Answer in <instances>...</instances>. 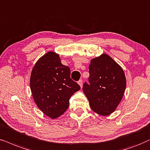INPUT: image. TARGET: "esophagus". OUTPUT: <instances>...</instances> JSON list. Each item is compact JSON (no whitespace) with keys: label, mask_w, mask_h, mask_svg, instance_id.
<instances>
[{"label":"esophagus","mask_w":150,"mask_h":150,"mask_svg":"<svg viewBox=\"0 0 150 150\" xmlns=\"http://www.w3.org/2000/svg\"><path fill=\"white\" fill-rule=\"evenodd\" d=\"M78 84H79V86H80L81 87L82 86V84H83V81H82V79H79V80L78 81Z\"/></svg>","instance_id":"34e87169"}]
</instances>
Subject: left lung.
Instances as JSON below:
<instances>
[{
    "label": "left lung",
    "mask_w": 150,
    "mask_h": 150,
    "mask_svg": "<svg viewBox=\"0 0 150 150\" xmlns=\"http://www.w3.org/2000/svg\"><path fill=\"white\" fill-rule=\"evenodd\" d=\"M88 83L83 91L93 111L107 115L120 104L126 87V78L122 68L106 54L93 59L89 65Z\"/></svg>",
    "instance_id": "8db88e82"
}]
</instances>
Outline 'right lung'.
I'll return each instance as SVG.
<instances>
[{
	"label": "right lung",
	"mask_w": 150,
	"mask_h": 150,
	"mask_svg": "<svg viewBox=\"0 0 150 150\" xmlns=\"http://www.w3.org/2000/svg\"><path fill=\"white\" fill-rule=\"evenodd\" d=\"M30 88L37 107L54 119L63 114L74 93L80 89L71 78V70L59 56L49 52L38 60L30 76Z\"/></svg>",
	"instance_id": "right-lung-1"
}]
</instances>
